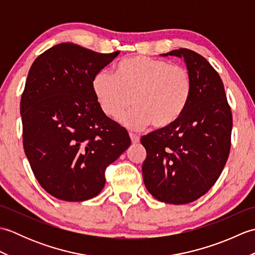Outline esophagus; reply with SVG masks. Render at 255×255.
Segmentation results:
<instances>
[{
  "mask_svg": "<svg viewBox=\"0 0 255 255\" xmlns=\"http://www.w3.org/2000/svg\"><path fill=\"white\" fill-rule=\"evenodd\" d=\"M129 137H130V140L132 143H138L140 141V137L137 136V134H134L132 132H129Z\"/></svg>",
  "mask_w": 255,
  "mask_h": 255,
  "instance_id": "34e87169",
  "label": "esophagus"
}]
</instances>
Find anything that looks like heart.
<instances>
[{"instance_id": "heart-1", "label": "heart", "mask_w": 255, "mask_h": 255, "mask_svg": "<svg viewBox=\"0 0 255 255\" xmlns=\"http://www.w3.org/2000/svg\"><path fill=\"white\" fill-rule=\"evenodd\" d=\"M92 89L102 112L115 118L132 105L119 121L130 129H144L152 124L164 129L182 117L191 101L193 78L181 64L163 59L131 56L119 62L115 74L97 72Z\"/></svg>"}]
</instances>
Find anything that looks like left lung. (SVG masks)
<instances>
[{
    "label": "left lung",
    "mask_w": 255,
    "mask_h": 255,
    "mask_svg": "<svg viewBox=\"0 0 255 255\" xmlns=\"http://www.w3.org/2000/svg\"><path fill=\"white\" fill-rule=\"evenodd\" d=\"M183 58L193 78V93L182 117L172 126L141 138L147 151L144 185L160 202L183 205L207 193L228 160L232 113L224 83L213 66L181 48L162 56Z\"/></svg>",
    "instance_id": "1"
}]
</instances>
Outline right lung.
Segmentation results:
<instances>
[{"instance_id": "add662e5", "label": "right lung", "mask_w": 255, "mask_h": 255, "mask_svg": "<svg viewBox=\"0 0 255 255\" xmlns=\"http://www.w3.org/2000/svg\"><path fill=\"white\" fill-rule=\"evenodd\" d=\"M118 53L63 42L29 69L20 99L24 150L40 186L58 199L95 197L105 185L106 167L131 143L102 112L92 89L94 75Z\"/></svg>"}]
</instances>
